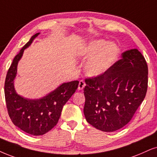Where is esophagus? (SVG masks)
<instances>
[{
	"label": "esophagus",
	"instance_id": "esophagus-1",
	"mask_svg": "<svg viewBox=\"0 0 157 157\" xmlns=\"http://www.w3.org/2000/svg\"><path fill=\"white\" fill-rule=\"evenodd\" d=\"M85 86V82L83 80H80L78 85V90H82Z\"/></svg>",
	"mask_w": 157,
	"mask_h": 157
}]
</instances>
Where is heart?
Masks as SVG:
<instances>
[{"instance_id":"b5f03b06","label":"heart","mask_w":157,"mask_h":157,"mask_svg":"<svg viewBox=\"0 0 157 157\" xmlns=\"http://www.w3.org/2000/svg\"><path fill=\"white\" fill-rule=\"evenodd\" d=\"M80 54L88 59L85 66L87 75L98 77L109 69L119 55V48L114 43L104 40H95L83 47Z\"/></svg>"}]
</instances>
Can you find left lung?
<instances>
[{
    "label": "left lung",
    "instance_id": "8db88e82",
    "mask_svg": "<svg viewBox=\"0 0 157 157\" xmlns=\"http://www.w3.org/2000/svg\"><path fill=\"white\" fill-rule=\"evenodd\" d=\"M84 114L98 130L114 132L131 120L146 96L148 66L134 48L122 53L107 72L85 80Z\"/></svg>",
    "mask_w": 157,
    "mask_h": 157
}]
</instances>
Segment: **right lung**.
Segmentation results:
<instances>
[{
    "label": "right lung",
    "mask_w": 157,
    "mask_h": 157,
    "mask_svg": "<svg viewBox=\"0 0 157 157\" xmlns=\"http://www.w3.org/2000/svg\"><path fill=\"white\" fill-rule=\"evenodd\" d=\"M40 33L32 36L13 59L5 80L4 93L9 115L17 128L33 136L44 135L56 126L60 117L63 106L78 87L79 81L64 82L54 90L40 98L29 99L16 92L14 80L18 63L24 51L32 44Z\"/></svg>",
    "instance_id": "obj_1"
}]
</instances>
